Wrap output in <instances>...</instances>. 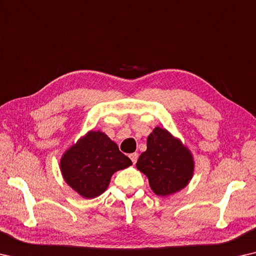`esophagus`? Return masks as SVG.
<instances>
[{"label": "esophagus", "instance_id": "esophagus-1", "mask_svg": "<svg viewBox=\"0 0 256 256\" xmlns=\"http://www.w3.org/2000/svg\"><path fill=\"white\" fill-rule=\"evenodd\" d=\"M129 158L132 161V164H136L137 159H138V154H137V153H132V154L129 156Z\"/></svg>", "mask_w": 256, "mask_h": 256}]
</instances>
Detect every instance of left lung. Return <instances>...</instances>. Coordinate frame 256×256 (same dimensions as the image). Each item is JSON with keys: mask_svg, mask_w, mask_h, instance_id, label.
<instances>
[{"mask_svg": "<svg viewBox=\"0 0 256 256\" xmlns=\"http://www.w3.org/2000/svg\"><path fill=\"white\" fill-rule=\"evenodd\" d=\"M136 166L148 176L156 194L168 196L186 186L194 172V159L180 140L156 127L148 137V148Z\"/></svg>", "mask_w": 256, "mask_h": 256, "instance_id": "1", "label": "left lung"}]
</instances>
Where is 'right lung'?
I'll list each match as a JSON object with an SVG mask.
<instances>
[{"label": "right lung", "mask_w": 256, "mask_h": 256, "mask_svg": "<svg viewBox=\"0 0 256 256\" xmlns=\"http://www.w3.org/2000/svg\"><path fill=\"white\" fill-rule=\"evenodd\" d=\"M132 160L104 132H90L62 156V176L70 188L84 198H95L108 186L116 170L127 168Z\"/></svg>", "instance_id": "add662e5"}]
</instances>
